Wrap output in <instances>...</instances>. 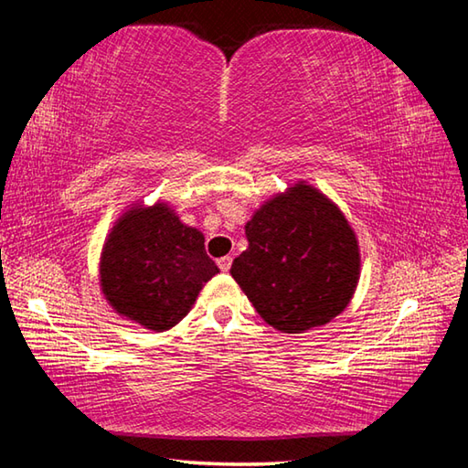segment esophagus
<instances>
[{
	"label": "esophagus",
	"instance_id": "1",
	"mask_svg": "<svg viewBox=\"0 0 468 468\" xmlns=\"http://www.w3.org/2000/svg\"><path fill=\"white\" fill-rule=\"evenodd\" d=\"M217 264H218L220 271L229 272V268H231V264H233V258H231V256H223V258L217 260Z\"/></svg>",
	"mask_w": 468,
	"mask_h": 468
}]
</instances>
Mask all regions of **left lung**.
<instances>
[{
  "label": "left lung",
  "mask_w": 468,
  "mask_h": 468,
  "mask_svg": "<svg viewBox=\"0 0 468 468\" xmlns=\"http://www.w3.org/2000/svg\"><path fill=\"white\" fill-rule=\"evenodd\" d=\"M248 250L231 276L272 328L299 335L324 326L357 289L361 256L355 231L320 189L299 181L253 212Z\"/></svg>",
  "instance_id": "1"
}]
</instances>
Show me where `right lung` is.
Instances as JSON below:
<instances>
[{
  "label": "right lung",
  "instance_id": "right-lung-1",
  "mask_svg": "<svg viewBox=\"0 0 468 468\" xmlns=\"http://www.w3.org/2000/svg\"><path fill=\"white\" fill-rule=\"evenodd\" d=\"M218 272L204 235L165 202L133 206L107 235L101 289L113 310L148 330H169L192 310L197 292Z\"/></svg>",
  "mask_w": 468,
  "mask_h": 468
}]
</instances>
